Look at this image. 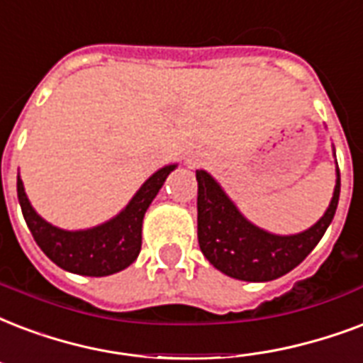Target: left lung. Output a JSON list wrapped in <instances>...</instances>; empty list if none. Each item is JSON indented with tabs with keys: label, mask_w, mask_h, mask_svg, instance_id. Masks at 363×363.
<instances>
[{
	"label": "left lung",
	"mask_w": 363,
	"mask_h": 363,
	"mask_svg": "<svg viewBox=\"0 0 363 363\" xmlns=\"http://www.w3.org/2000/svg\"><path fill=\"white\" fill-rule=\"evenodd\" d=\"M335 175L333 196L322 217L306 230L281 236L253 225L217 179L198 169V242L201 253L217 270L236 280L272 281L291 272L316 247L335 217L341 194L339 165Z\"/></svg>",
	"instance_id": "obj_1"
}]
</instances>
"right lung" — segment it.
Instances as JSON below:
<instances>
[{
  "mask_svg": "<svg viewBox=\"0 0 363 363\" xmlns=\"http://www.w3.org/2000/svg\"><path fill=\"white\" fill-rule=\"evenodd\" d=\"M177 163H169L148 177L129 203L116 217L83 230H65L38 215L16 175V194L22 215L35 243L57 267L82 276H110L137 261L143 245V218L152 200Z\"/></svg>",
  "mask_w": 363,
  "mask_h": 363,
  "instance_id": "obj_1",
  "label": "right lung"
}]
</instances>
